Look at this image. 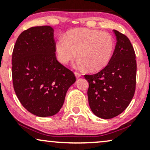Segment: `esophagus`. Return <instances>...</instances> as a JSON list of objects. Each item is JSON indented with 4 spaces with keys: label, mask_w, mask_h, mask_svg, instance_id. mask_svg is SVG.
<instances>
[{
    "label": "esophagus",
    "mask_w": 150,
    "mask_h": 150,
    "mask_svg": "<svg viewBox=\"0 0 150 150\" xmlns=\"http://www.w3.org/2000/svg\"><path fill=\"white\" fill-rule=\"evenodd\" d=\"M75 76H76L77 78H78V77H80L81 76H82V74L80 73H77V72H75Z\"/></svg>",
    "instance_id": "esophagus-1"
}]
</instances>
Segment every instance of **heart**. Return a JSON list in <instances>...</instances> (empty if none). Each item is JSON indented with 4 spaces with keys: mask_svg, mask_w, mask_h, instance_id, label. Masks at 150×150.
<instances>
[{
    "mask_svg": "<svg viewBox=\"0 0 150 150\" xmlns=\"http://www.w3.org/2000/svg\"><path fill=\"white\" fill-rule=\"evenodd\" d=\"M57 57L62 64H67L76 56L77 68L87 66L90 71H98L108 65L113 56L115 41L107 32L90 29L79 28L70 30L65 39L56 42Z\"/></svg>",
    "mask_w": 150,
    "mask_h": 150,
    "instance_id": "1",
    "label": "heart"
}]
</instances>
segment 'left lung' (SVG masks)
I'll use <instances>...</instances> for the list:
<instances>
[{"mask_svg": "<svg viewBox=\"0 0 150 150\" xmlns=\"http://www.w3.org/2000/svg\"><path fill=\"white\" fill-rule=\"evenodd\" d=\"M114 52L108 65L93 75H85L89 82V104L96 116L104 119L116 117L130 104L135 92V53L125 34L113 30Z\"/></svg>", "mask_w": 150, "mask_h": 150, "instance_id": "8db88e82", "label": "left lung"}]
</instances>
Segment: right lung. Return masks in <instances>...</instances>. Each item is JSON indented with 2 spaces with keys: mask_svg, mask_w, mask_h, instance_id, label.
<instances>
[{
  "mask_svg": "<svg viewBox=\"0 0 150 150\" xmlns=\"http://www.w3.org/2000/svg\"><path fill=\"white\" fill-rule=\"evenodd\" d=\"M55 45L52 27L39 26L23 31L13 49L15 92L22 106L37 116L56 114L76 80L73 72L58 61Z\"/></svg>",
  "mask_w": 150,
  "mask_h": 150,
  "instance_id": "1",
  "label": "right lung"
}]
</instances>
